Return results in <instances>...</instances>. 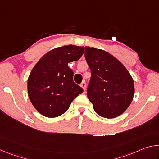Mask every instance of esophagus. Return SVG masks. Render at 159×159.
<instances>
[{
	"mask_svg": "<svg viewBox=\"0 0 159 159\" xmlns=\"http://www.w3.org/2000/svg\"><path fill=\"white\" fill-rule=\"evenodd\" d=\"M80 87L83 88V89L85 90L86 89V83L85 81H83L81 83H80Z\"/></svg>",
	"mask_w": 159,
	"mask_h": 159,
	"instance_id": "obj_1",
	"label": "esophagus"
}]
</instances>
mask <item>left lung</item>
<instances>
[{"instance_id": "1", "label": "left lung", "mask_w": 159, "mask_h": 159, "mask_svg": "<svg viewBox=\"0 0 159 159\" xmlns=\"http://www.w3.org/2000/svg\"><path fill=\"white\" fill-rule=\"evenodd\" d=\"M85 57L91 71L87 95L93 109L102 117L122 114L133 101L134 81L127 69L111 54L85 47Z\"/></svg>"}]
</instances>
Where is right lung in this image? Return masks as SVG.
<instances>
[{
  "label": "right lung",
  "mask_w": 159,
  "mask_h": 159,
  "mask_svg": "<svg viewBox=\"0 0 159 159\" xmlns=\"http://www.w3.org/2000/svg\"><path fill=\"white\" fill-rule=\"evenodd\" d=\"M84 50L74 45L55 48L34 66L28 79V95L40 114L48 118L60 116L83 92L74 82V72L68 64L79 60Z\"/></svg>",
  "instance_id": "right-lung-1"
}]
</instances>
